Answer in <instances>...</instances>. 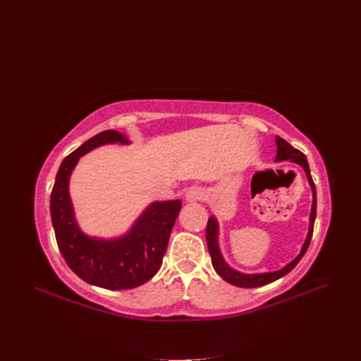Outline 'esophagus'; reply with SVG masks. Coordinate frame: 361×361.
I'll return each mask as SVG.
<instances>
[{"instance_id": "34e87169", "label": "esophagus", "mask_w": 361, "mask_h": 361, "mask_svg": "<svg viewBox=\"0 0 361 361\" xmlns=\"http://www.w3.org/2000/svg\"><path fill=\"white\" fill-rule=\"evenodd\" d=\"M204 197V193L200 190V188H190V190L187 192V195H185V199H187V202H199V200H202Z\"/></svg>"}]
</instances>
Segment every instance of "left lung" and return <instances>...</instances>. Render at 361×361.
I'll return each mask as SVG.
<instances>
[{
    "mask_svg": "<svg viewBox=\"0 0 361 361\" xmlns=\"http://www.w3.org/2000/svg\"><path fill=\"white\" fill-rule=\"evenodd\" d=\"M275 142H276V146H278L275 161L290 159L291 162H295V164L301 165L302 169L306 171V176H307V180L310 183L312 192H313V204H312V214H310L309 234H307L306 243L302 244V249H301L300 255L293 262H290L287 267H283L282 269L275 271V272L249 275V274H241L238 271H234L233 268H230L228 264L224 262L222 255H221L219 247H218V240H216L218 238V222L214 216H211L209 221H207V225H206V243H207V250H209V255H211V259H212V267L222 279H225L226 282L231 283V286H235V287H240V288L263 287V286H267V283H271V282L282 278L283 275H287L288 272H291L295 268V264L301 260V257L305 256L306 250L309 249V244H310V240H312V235H313V226H314V219H316V187H314V183H313L312 176H310V168H309L306 155L302 154V152H300L298 149L293 147L288 142H286L279 136L275 137Z\"/></svg>",
    "mask_w": 361,
    "mask_h": 361,
    "instance_id": "obj_1",
    "label": "left lung"
}]
</instances>
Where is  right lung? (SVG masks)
I'll return each mask as SVG.
<instances>
[{
  "instance_id": "obj_1",
  "label": "right lung",
  "mask_w": 361,
  "mask_h": 361,
  "mask_svg": "<svg viewBox=\"0 0 361 361\" xmlns=\"http://www.w3.org/2000/svg\"><path fill=\"white\" fill-rule=\"evenodd\" d=\"M105 143H128V139L116 130H105L61 162L51 192V219L59 249L75 275L101 288L130 290L159 271L181 202L152 203L131 230L117 240H98L83 234L74 219L68 181L79 158Z\"/></svg>"
}]
</instances>
